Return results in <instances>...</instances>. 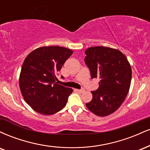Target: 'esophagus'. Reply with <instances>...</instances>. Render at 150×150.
I'll list each match as a JSON object with an SVG mask.
<instances>
[{"label":"esophagus","instance_id":"34e87169","mask_svg":"<svg viewBox=\"0 0 150 150\" xmlns=\"http://www.w3.org/2000/svg\"><path fill=\"white\" fill-rule=\"evenodd\" d=\"M75 90L77 91V92H78L79 93H83L85 92V89H75Z\"/></svg>","mask_w":150,"mask_h":150}]
</instances>
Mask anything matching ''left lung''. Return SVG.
Wrapping results in <instances>:
<instances>
[{"label": "left lung", "mask_w": 150, "mask_h": 150, "mask_svg": "<svg viewBox=\"0 0 150 150\" xmlns=\"http://www.w3.org/2000/svg\"><path fill=\"white\" fill-rule=\"evenodd\" d=\"M85 62L92 78H99V88L91 92L92 99L86 104L98 116H106L123 104L129 92L132 70L121 51L105 46H94L85 51Z\"/></svg>", "instance_id": "8db88e82"}]
</instances>
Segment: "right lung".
I'll use <instances>...</instances> for the list:
<instances>
[{
  "mask_svg": "<svg viewBox=\"0 0 150 150\" xmlns=\"http://www.w3.org/2000/svg\"><path fill=\"white\" fill-rule=\"evenodd\" d=\"M73 53L62 46H43L26 57L19 85L25 101L35 111L52 115L66 105L73 89L58 85L56 74Z\"/></svg>",
  "mask_w": 150,
  "mask_h": 150,
  "instance_id": "1",
  "label": "right lung"
}]
</instances>
